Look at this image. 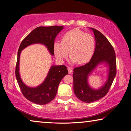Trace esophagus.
Masks as SVG:
<instances>
[{
  "instance_id": "esophagus-1",
  "label": "esophagus",
  "mask_w": 131,
  "mask_h": 131,
  "mask_svg": "<svg viewBox=\"0 0 131 131\" xmlns=\"http://www.w3.org/2000/svg\"><path fill=\"white\" fill-rule=\"evenodd\" d=\"M68 71H69V74H71V73H72L73 71H72V69H71V68L70 67H68Z\"/></svg>"
}]
</instances>
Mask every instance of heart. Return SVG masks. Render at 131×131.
<instances>
[{"label": "heart", "mask_w": 131, "mask_h": 131, "mask_svg": "<svg viewBox=\"0 0 131 131\" xmlns=\"http://www.w3.org/2000/svg\"><path fill=\"white\" fill-rule=\"evenodd\" d=\"M95 49V40L92 35L86 33L79 28L66 32L61 42L53 45V51L59 60L62 61L69 54L71 61L78 64H84L91 60Z\"/></svg>", "instance_id": "obj_1"}]
</instances>
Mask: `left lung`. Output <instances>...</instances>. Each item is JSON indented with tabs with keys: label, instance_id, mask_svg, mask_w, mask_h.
I'll return each mask as SVG.
<instances>
[{
	"label": "left lung",
	"instance_id": "8db88e82",
	"mask_svg": "<svg viewBox=\"0 0 131 131\" xmlns=\"http://www.w3.org/2000/svg\"><path fill=\"white\" fill-rule=\"evenodd\" d=\"M95 39V49L90 61L83 66L74 68L73 73V89L76 96L85 103H92L104 97L110 89L116 74V53L106 37L98 30L90 28ZM105 62L109 66V76L106 83L98 90L89 86L87 78L99 63Z\"/></svg>",
	"mask_w": 131,
	"mask_h": 131
}]
</instances>
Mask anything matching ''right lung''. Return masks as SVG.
<instances>
[{
    "label": "right lung",
    "instance_id": "right-lung-1",
    "mask_svg": "<svg viewBox=\"0 0 131 131\" xmlns=\"http://www.w3.org/2000/svg\"><path fill=\"white\" fill-rule=\"evenodd\" d=\"M62 28L63 26L39 27L27 36L19 46L15 67V76L23 95L32 103L44 105L54 99L59 84L62 79L68 74V70L66 66H52L50 69L45 80L40 85L36 88L28 87L23 83L19 73V62L21 51L31 44L41 43L46 46L50 53L53 55L55 39Z\"/></svg>",
    "mask_w": 131,
    "mask_h": 131
}]
</instances>
